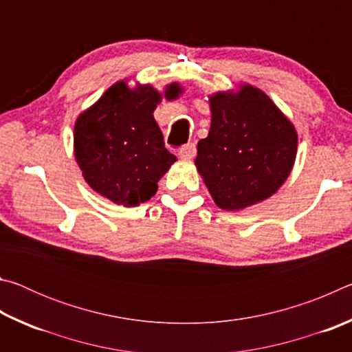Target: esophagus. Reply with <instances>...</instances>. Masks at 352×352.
Here are the masks:
<instances>
[{"instance_id":"obj_1","label":"esophagus","mask_w":352,"mask_h":352,"mask_svg":"<svg viewBox=\"0 0 352 352\" xmlns=\"http://www.w3.org/2000/svg\"><path fill=\"white\" fill-rule=\"evenodd\" d=\"M195 153H197V148H195L194 142H189V144H186L178 151V155H180L182 160H192L195 157Z\"/></svg>"}]
</instances>
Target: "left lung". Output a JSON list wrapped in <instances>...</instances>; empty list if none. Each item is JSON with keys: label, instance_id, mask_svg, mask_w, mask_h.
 <instances>
[{"label": "left lung", "instance_id": "1", "mask_svg": "<svg viewBox=\"0 0 352 352\" xmlns=\"http://www.w3.org/2000/svg\"><path fill=\"white\" fill-rule=\"evenodd\" d=\"M211 129L197 144L195 168L225 211L267 200L290 175L298 133L267 94L250 83L210 94Z\"/></svg>", "mask_w": 352, "mask_h": 352}]
</instances>
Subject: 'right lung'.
I'll return each mask as SVG.
<instances>
[{"mask_svg":"<svg viewBox=\"0 0 352 352\" xmlns=\"http://www.w3.org/2000/svg\"><path fill=\"white\" fill-rule=\"evenodd\" d=\"M183 90L178 82L168 83L162 93L151 83L129 87L127 79L118 80L77 116L74 157L88 186L127 208L157 194L160 178L177 157L164 147L153 111Z\"/></svg>","mask_w":352,"mask_h":352,"instance_id":"right-lung-1","label":"right lung"}]
</instances>
